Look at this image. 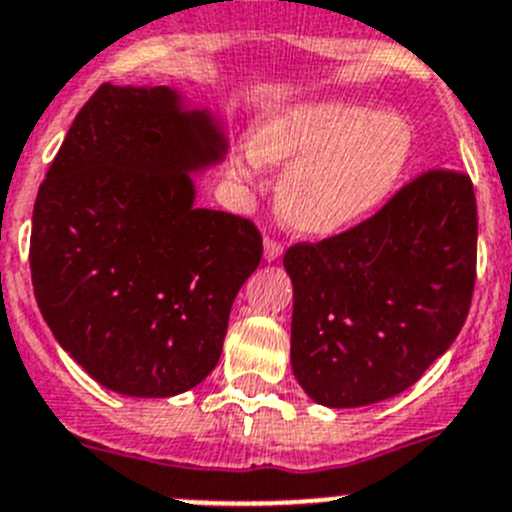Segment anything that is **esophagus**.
Returning <instances> with one entry per match:
<instances>
[{"label": "esophagus", "instance_id": "obj_1", "mask_svg": "<svg viewBox=\"0 0 512 512\" xmlns=\"http://www.w3.org/2000/svg\"><path fill=\"white\" fill-rule=\"evenodd\" d=\"M284 253V246H281L279 241H274V238H266L264 241V259L266 261H276Z\"/></svg>", "mask_w": 512, "mask_h": 512}]
</instances>
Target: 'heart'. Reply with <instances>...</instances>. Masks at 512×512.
<instances>
[{"label": "heart", "mask_w": 512, "mask_h": 512, "mask_svg": "<svg viewBox=\"0 0 512 512\" xmlns=\"http://www.w3.org/2000/svg\"><path fill=\"white\" fill-rule=\"evenodd\" d=\"M409 154L411 126L403 116L355 101H317L261 121L253 144L231 154V172L259 182L264 164L287 167L276 187L281 218L307 236H332L391 195Z\"/></svg>", "instance_id": "obj_1"}]
</instances>
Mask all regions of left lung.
<instances>
[{
  "label": "left lung",
  "mask_w": 512,
  "mask_h": 512,
  "mask_svg": "<svg viewBox=\"0 0 512 512\" xmlns=\"http://www.w3.org/2000/svg\"><path fill=\"white\" fill-rule=\"evenodd\" d=\"M475 266V190L454 170L421 172L350 231L294 243L284 269L299 386L330 409L414 386L462 330Z\"/></svg>",
  "instance_id": "8db88e82"
}]
</instances>
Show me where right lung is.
<instances>
[{
    "mask_svg": "<svg viewBox=\"0 0 512 512\" xmlns=\"http://www.w3.org/2000/svg\"><path fill=\"white\" fill-rule=\"evenodd\" d=\"M208 111L167 86L103 83L65 134L32 210L37 307L93 381L137 398L198 386L264 253L241 215L195 205L192 172L220 162Z\"/></svg>",
    "mask_w": 512,
    "mask_h": 512,
    "instance_id": "right-lung-1",
    "label": "right lung"
}]
</instances>
